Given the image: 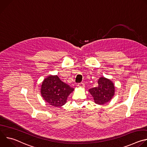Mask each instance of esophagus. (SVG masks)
Wrapping results in <instances>:
<instances>
[{"label": "esophagus", "instance_id": "34e87169", "mask_svg": "<svg viewBox=\"0 0 147 147\" xmlns=\"http://www.w3.org/2000/svg\"><path fill=\"white\" fill-rule=\"evenodd\" d=\"M77 86L79 87H81V88H84V87H85L84 84L83 83H80V84H78L77 85Z\"/></svg>", "mask_w": 147, "mask_h": 147}]
</instances>
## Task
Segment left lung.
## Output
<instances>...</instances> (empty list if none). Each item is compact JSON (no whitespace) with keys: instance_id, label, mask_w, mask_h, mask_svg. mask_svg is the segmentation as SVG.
Here are the masks:
<instances>
[{"instance_id":"left-lung-1","label":"left lung","mask_w":147,"mask_h":147,"mask_svg":"<svg viewBox=\"0 0 147 147\" xmlns=\"http://www.w3.org/2000/svg\"><path fill=\"white\" fill-rule=\"evenodd\" d=\"M98 86L89 90L94 102L99 105L105 104L112 99L115 89L113 82L109 79L101 77L98 81Z\"/></svg>"}]
</instances>
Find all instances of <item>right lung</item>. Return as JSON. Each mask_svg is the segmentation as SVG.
<instances>
[{
  "label": "right lung",
  "mask_w": 147,
  "mask_h": 147,
  "mask_svg": "<svg viewBox=\"0 0 147 147\" xmlns=\"http://www.w3.org/2000/svg\"><path fill=\"white\" fill-rule=\"evenodd\" d=\"M73 91V88L62 82L57 75H50L42 82L40 94L50 105L60 107L67 102V97Z\"/></svg>",
  "instance_id": "obj_1"
}]
</instances>
